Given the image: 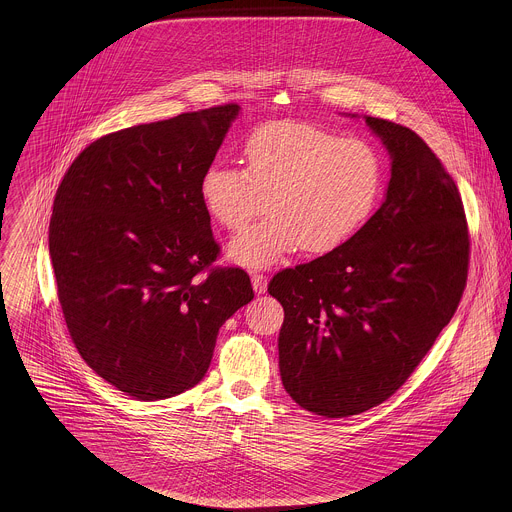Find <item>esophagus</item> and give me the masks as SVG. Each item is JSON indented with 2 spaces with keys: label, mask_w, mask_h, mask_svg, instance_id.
I'll return each instance as SVG.
<instances>
[{
  "label": "esophagus",
  "mask_w": 512,
  "mask_h": 512,
  "mask_svg": "<svg viewBox=\"0 0 512 512\" xmlns=\"http://www.w3.org/2000/svg\"><path fill=\"white\" fill-rule=\"evenodd\" d=\"M252 288H254V292L258 293V295L266 292V288H268V278L262 276V274H254V276H252Z\"/></svg>",
  "instance_id": "obj_1"
}]
</instances>
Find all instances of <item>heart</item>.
<instances>
[{
    "label": "heart",
    "mask_w": 512,
    "mask_h": 512,
    "mask_svg": "<svg viewBox=\"0 0 512 512\" xmlns=\"http://www.w3.org/2000/svg\"><path fill=\"white\" fill-rule=\"evenodd\" d=\"M244 169L211 165L199 181L205 211L230 232L268 209L272 215L228 244L238 266L262 270L299 246L327 254L351 240L382 193V161L359 138L297 122L254 130L242 147Z\"/></svg>",
    "instance_id": "obj_1"
}]
</instances>
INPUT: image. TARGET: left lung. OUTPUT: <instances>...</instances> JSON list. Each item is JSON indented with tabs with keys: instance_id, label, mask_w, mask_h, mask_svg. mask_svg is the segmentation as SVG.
Returning <instances> with one entry per match:
<instances>
[{
	"instance_id": "obj_1",
	"label": "left lung",
	"mask_w": 512,
	"mask_h": 512,
	"mask_svg": "<svg viewBox=\"0 0 512 512\" xmlns=\"http://www.w3.org/2000/svg\"><path fill=\"white\" fill-rule=\"evenodd\" d=\"M365 124L390 155L380 209L343 246L282 270L268 286L284 307V388L323 418L390 398L451 321L467 282L457 185L410 128L372 116Z\"/></svg>"
}]
</instances>
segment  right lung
I'll return each mask as SVG.
<instances>
[{
  "label": "right lung",
  "mask_w": 512,
  "mask_h": 512,
  "mask_svg": "<svg viewBox=\"0 0 512 512\" xmlns=\"http://www.w3.org/2000/svg\"><path fill=\"white\" fill-rule=\"evenodd\" d=\"M240 106L108 134L59 185L49 254L74 347L136 400L203 380L222 323L252 301L240 268L201 276L219 254L199 181Z\"/></svg>",
  "instance_id": "add662e5"
}]
</instances>
